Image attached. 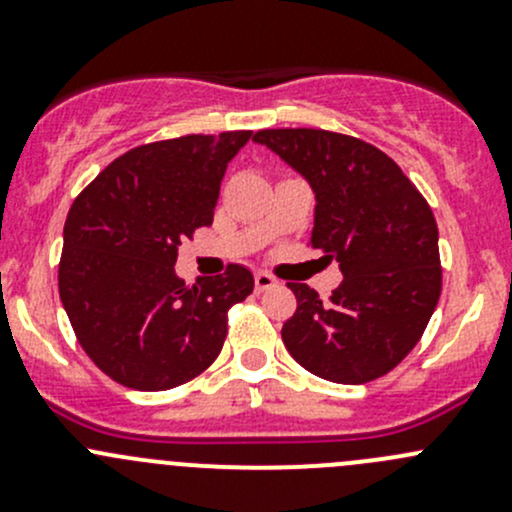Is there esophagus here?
<instances>
[{
	"label": "esophagus",
	"mask_w": 512,
	"mask_h": 512,
	"mask_svg": "<svg viewBox=\"0 0 512 512\" xmlns=\"http://www.w3.org/2000/svg\"><path fill=\"white\" fill-rule=\"evenodd\" d=\"M275 285H277V280L272 275H267V272H255L257 292H265V289H272Z\"/></svg>",
	"instance_id": "esophagus-1"
}]
</instances>
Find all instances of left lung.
Segmentation results:
<instances>
[{
  "label": "left lung",
  "instance_id": "left-lung-1",
  "mask_svg": "<svg viewBox=\"0 0 512 512\" xmlns=\"http://www.w3.org/2000/svg\"><path fill=\"white\" fill-rule=\"evenodd\" d=\"M252 141L307 180L317 200L309 242L344 272L329 304L289 285L297 312L282 327L287 352L334 384L379 379L416 347L441 297L431 208L394 160L359 138L275 128Z\"/></svg>",
  "mask_w": 512,
  "mask_h": 512
}]
</instances>
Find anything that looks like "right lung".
<instances>
[{"instance_id":"1","label":"right lung","mask_w":512,"mask_h":512,"mask_svg":"<svg viewBox=\"0 0 512 512\" xmlns=\"http://www.w3.org/2000/svg\"><path fill=\"white\" fill-rule=\"evenodd\" d=\"M252 131L183 136L116 158L74 200L64 225L59 294L91 361L118 384L165 391L218 359L227 309L255 287L252 272L185 285L178 247L213 223L227 163Z\"/></svg>"}]
</instances>
